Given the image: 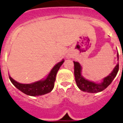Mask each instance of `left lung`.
<instances>
[{"mask_svg":"<svg viewBox=\"0 0 123 123\" xmlns=\"http://www.w3.org/2000/svg\"><path fill=\"white\" fill-rule=\"evenodd\" d=\"M117 60H119L118 52H117ZM74 76H75V79H76V82L77 87L82 91L91 92V93L99 92L105 90V89L112 82L119 71V63H117L113 71H112V73L109 74V76L105 77L101 83L96 84L95 82H91V81L84 79V77L81 76V66L79 62L74 61Z\"/></svg>","mask_w":123,"mask_h":123,"instance_id":"8db88e82","label":"left lung"}]
</instances>
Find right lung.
<instances>
[{
  "instance_id": "add662e5",
  "label": "right lung",
  "mask_w": 123,
  "mask_h": 123,
  "mask_svg": "<svg viewBox=\"0 0 123 123\" xmlns=\"http://www.w3.org/2000/svg\"><path fill=\"white\" fill-rule=\"evenodd\" d=\"M64 62V60H62V61L57 64L52 68V69L46 77V79L42 81H37L32 84H20L14 80L10 76H9V79L12 84L18 90H20L25 94L31 96H37L46 94L50 92L53 89L57 73Z\"/></svg>"
}]
</instances>
